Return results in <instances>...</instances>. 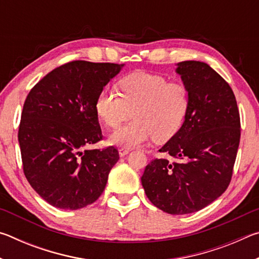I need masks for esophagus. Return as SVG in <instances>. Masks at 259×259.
Wrapping results in <instances>:
<instances>
[{
    "mask_svg": "<svg viewBox=\"0 0 259 259\" xmlns=\"http://www.w3.org/2000/svg\"><path fill=\"white\" fill-rule=\"evenodd\" d=\"M130 151H131V148H129V147H121L119 150V154H120V156H124L128 154Z\"/></svg>",
    "mask_w": 259,
    "mask_h": 259,
    "instance_id": "esophagus-1",
    "label": "esophagus"
}]
</instances>
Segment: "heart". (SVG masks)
<instances>
[{"instance_id": "1", "label": "heart", "mask_w": 259, "mask_h": 259, "mask_svg": "<svg viewBox=\"0 0 259 259\" xmlns=\"http://www.w3.org/2000/svg\"><path fill=\"white\" fill-rule=\"evenodd\" d=\"M120 94L105 88L96 98V113L108 128H117L133 114L134 121L109 136L112 145L134 147L154 138L171 139L182 128L190 106V93L182 82L145 72L119 81Z\"/></svg>"}]
</instances>
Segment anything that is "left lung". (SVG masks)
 Returning a JSON list of instances; mask_svg holds the SVG:
<instances>
[{"label":"left lung","instance_id":"8db88e82","mask_svg":"<svg viewBox=\"0 0 259 259\" xmlns=\"http://www.w3.org/2000/svg\"><path fill=\"white\" fill-rule=\"evenodd\" d=\"M176 72L190 93V106L178 133L142 176L148 200L171 214L199 211L226 191L240 143V114L229 83L202 61L178 64Z\"/></svg>","mask_w":259,"mask_h":259}]
</instances>
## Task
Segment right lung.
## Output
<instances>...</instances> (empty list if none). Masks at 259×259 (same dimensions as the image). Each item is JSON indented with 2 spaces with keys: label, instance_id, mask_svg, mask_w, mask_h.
I'll use <instances>...</instances> for the list:
<instances>
[{
  "label": "right lung",
  "instance_id": "1",
  "mask_svg": "<svg viewBox=\"0 0 259 259\" xmlns=\"http://www.w3.org/2000/svg\"><path fill=\"white\" fill-rule=\"evenodd\" d=\"M122 66L69 61L48 73L25 100L18 131L24 174L56 208L76 210L94 203L119 160L114 146L87 147L103 139L96 98Z\"/></svg>",
  "mask_w": 259,
  "mask_h": 259
}]
</instances>
